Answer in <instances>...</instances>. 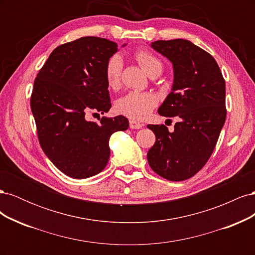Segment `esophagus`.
<instances>
[{"mask_svg": "<svg viewBox=\"0 0 255 255\" xmlns=\"http://www.w3.org/2000/svg\"><path fill=\"white\" fill-rule=\"evenodd\" d=\"M129 128H133V129H138V128H142V125L140 122H137L135 120H130L129 121Z\"/></svg>", "mask_w": 255, "mask_h": 255, "instance_id": "1", "label": "esophagus"}]
</instances>
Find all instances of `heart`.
<instances>
[{"instance_id":"b5f03b06","label":"heart","mask_w":255,"mask_h":255,"mask_svg":"<svg viewBox=\"0 0 255 255\" xmlns=\"http://www.w3.org/2000/svg\"><path fill=\"white\" fill-rule=\"evenodd\" d=\"M135 58L148 75L154 72L160 73L163 70L161 61L149 51L140 50L136 52ZM122 66L123 61L118 54H115L107 60L105 66V79L109 87H118L121 79ZM156 104L157 98L152 92L129 91L116 101L115 110L118 114L126 116L129 119L143 120L151 114Z\"/></svg>"}]
</instances>
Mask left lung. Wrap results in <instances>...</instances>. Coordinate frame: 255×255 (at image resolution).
Returning a JSON list of instances; mask_svg holds the SVG:
<instances>
[{
	"mask_svg": "<svg viewBox=\"0 0 255 255\" xmlns=\"http://www.w3.org/2000/svg\"><path fill=\"white\" fill-rule=\"evenodd\" d=\"M173 67L171 92L159 106L164 117H179L173 132L149 125L156 141L148 151L154 172L169 181L195 175L211 157L226 122V82L215 58L186 39L151 44Z\"/></svg>",
	"mask_w": 255,
	"mask_h": 255,
	"instance_id": "left-lung-1",
	"label": "left lung"
}]
</instances>
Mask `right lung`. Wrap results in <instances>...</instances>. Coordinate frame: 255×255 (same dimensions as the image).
Listing matches in <instances>:
<instances>
[{"instance_id": "right-lung-1", "label": "right lung", "mask_w": 255, "mask_h": 255, "mask_svg": "<svg viewBox=\"0 0 255 255\" xmlns=\"http://www.w3.org/2000/svg\"><path fill=\"white\" fill-rule=\"evenodd\" d=\"M117 52L114 41L82 37L54 50L35 80L30 109L40 145L52 163L73 179L101 172L110 159L112 134L128 128L121 115L102 117L100 123L86 120L88 113L111 110L105 66Z\"/></svg>"}]
</instances>
